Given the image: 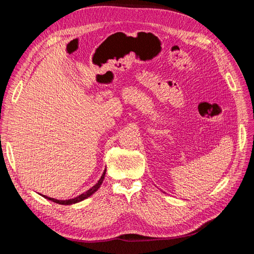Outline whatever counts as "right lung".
Returning <instances> with one entry per match:
<instances>
[{
    "label": "right lung",
    "mask_w": 254,
    "mask_h": 254,
    "mask_svg": "<svg viewBox=\"0 0 254 254\" xmlns=\"http://www.w3.org/2000/svg\"><path fill=\"white\" fill-rule=\"evenodd\" d=\"M105 175H106V170L104 171V173H103V175H102V177H101V179H99L98 181H97V183L95 184V186H93L92 187L91 189H89L87 191H84V193H82V194H80L79 196H77V197H74V198H71V199H67V200H59V199H55V198H51V197H48V196H45V195H41L42 197H44V198H47V199H49V200H51V201H53V202H56V203H59V204H64V205H68V204H74V203H77V202H80V201H82V200H84V199H87L88 197H90L91 195H93L95 191L101 188V186H102V183H103V181H104V178H105Z\"/></svg>",
    "instance_id": "obj_1"
}]
</instances>
